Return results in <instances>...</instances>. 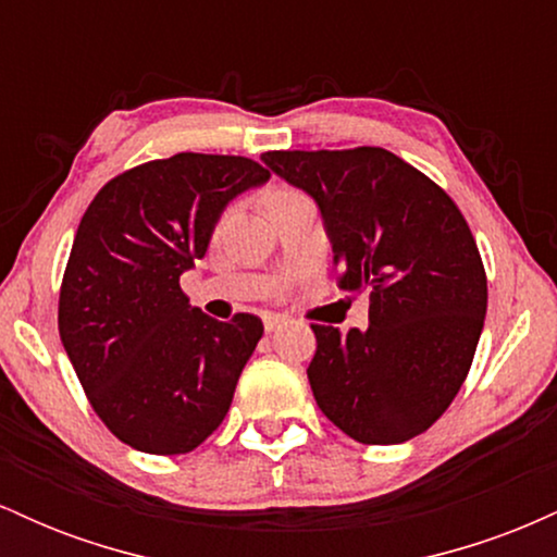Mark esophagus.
Masks as SVG:
<instances>
[{
    "instance_id": "esophagus-1",
    "label": "esophagus",
    "mask_w": 557,
    "mask_h": 557,
    "mask_svg": "<svg viewBox=\"0 0 557 557\" xmlns=\"http://www.w3.org/2000/svg\"><path fill=\"white\" fill-rule=\"evenodd\" d=\"M287 317L285 314H264V330L267 332H274L280 327V324H285Z\"/></svg>"
}]
</instances>
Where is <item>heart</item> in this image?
I'll return each instance as SVG.
<instances>
[{
  "label": "heart",
  "instance_id": "b5f03b06",
  "mask_svg": "<svg viewBox=\"0 0 557 557\" xmlns=\"http://www.w3.org/2000/svg\"><path fill=\"white\" fill-rule=\"evenodd\" d=\"M287 194H293V190H287V188H277V190H274V194H272L270 198H277V196H287Z\"/></svg>",
  "mask_w": 557,
  "mask_h": 557
}]
</instances>
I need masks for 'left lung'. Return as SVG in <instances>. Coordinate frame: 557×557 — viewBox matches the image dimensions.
I'll list each match as a JSON object with an SVG mask.
<instances>
[{"mask_svg":"<svg viewBox=\"0 0 557 557\" xmlns=\"http://www.w3.org/2000/svg\"><path fill=\"white\" fill-rule=\"evenodd\" d=\"M261 162L317 201L343 290H369L367 330L311 324L317 406L363 445L426 432L461 389L487 314V274L461 209L380 146L267 151Z\"/></svg>","mask_w":557,"mask_h":557,"instance_id":"1","label":"left lung"}]
</instances>
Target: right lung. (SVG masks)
<instances>
[{"label": "right lung", "instance_id": "1", "mask_svg": "<svg viewBox=\"0 0 557 557\" xmlns=\"http://www.w3.org/2000/svg\"><path fill=\"white\" fill-rule=\"evenodd\" d=\"M267 181L253 159L183 151L112 177L83 214L60 337L96 417L140 453L194 450L230 411L264 324L194 309L181 274L207 253L227 203Z\"/></svg>", "mask_w": 557, "mask_h": 557}]
</instances>
